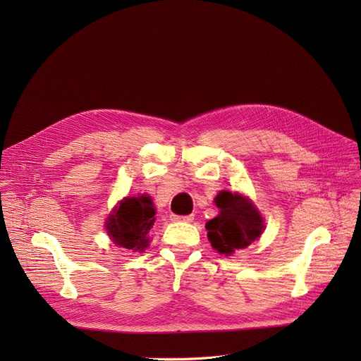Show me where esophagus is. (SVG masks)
<instances>
[{
    "label": "esophagus",
    "instance_id": "1",
    "mask_svg": "<svg viewBox=\"0 0 361 361\" xmlns=\"http://www.w3.org/2000/svg\"><path fill=\"white\" fill-rule=\"evenodd\" d=\"M171 220L173 221H192L194 220V215L190 214V215H171Z\"/></svg>",
    "mask_w": 361,
    "mask_h": 361
}]
</instances>
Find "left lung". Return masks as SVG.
Masks as SVG:
<instances>
[{"label":"left lung","mask_w":361,"mask_h":361,"mask_svg":"<svg viewBox=\"0 0 361 361\" xmlns=\"http://www.w3.org/2000/svg\"><path fill=\"white\" fill-rule=\"evenodd\" d=\"M220 214L206 223L207 238L218 253L231 255L248 247L264 232V220L241 194L221 191L215 199Z\"/></svg>","instance_id":"1"}]
</instances>
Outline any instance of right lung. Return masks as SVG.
Returning <instances> with one entry per match:
<instances>
[{
    "label": "right lung",
    "instance_id": "obj_1",
    "mask_svg": "<svg viewBox=\"0 0 361 361\" xmlns=\"http://www.w3.org/2000/svg\"><path fill=\"white\" fill-rule=\"evenodd\" d=\"M155 223V209L147 195L120 202L106 220V232L116 245L128 250H145L147 233Z\"/></svg>",
    "mask_w": 361,
    "mask_h": 361
}]
</instances>
